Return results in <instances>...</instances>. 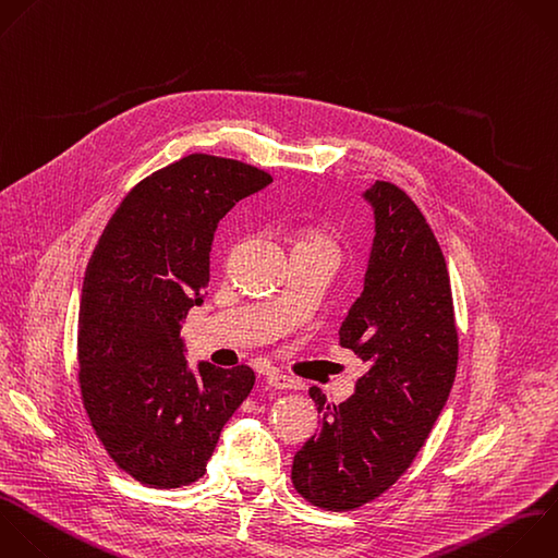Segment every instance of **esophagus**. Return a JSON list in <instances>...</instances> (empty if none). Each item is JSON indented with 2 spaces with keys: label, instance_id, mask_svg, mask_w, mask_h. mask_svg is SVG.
<instances>
[{
  "label": "esophagus",
  "instance_id": "1",
  "mask_svg": "<svg viewBox=\"0 0 558 558\" xmlns=\"http://www.w3.org/2000/svg\"><path fill=\"white\" fill-rule=\"evenodd\" d=\"M266 381L272 386V388H279V390H292V388H299V381L279 373V371H270Z\"/></svg>",
  "mask_w": 558,
  "mask_h": 558
}]
</instances>
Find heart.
<instances>
[{"mask_svg":"<svg viewBox=\"0 0 558 558\" xmlns=\"http://www.w3.org/2000/svg\"><path fill=\"white\" fill-rule=\"evenodd\" d=\"M329 246V248H336V244H333V240L327 235V233H323V231H310L307 235H303L299 242H296V246Z\"/></svg>","mask_w":558,"mask_h":558,"instance_id":"1","label":"heart"}]
</instances>
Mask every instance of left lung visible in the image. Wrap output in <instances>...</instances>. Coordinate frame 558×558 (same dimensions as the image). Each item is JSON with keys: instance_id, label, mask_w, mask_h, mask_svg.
Segmentation results:
<instances>
[{"instance_id": "8db88e82", "label": "left lung", "mask_w": 558, "mask_h": 558, "mask_svg": "<svg viewBox=\"0 0 558 558\" xmlns=\"http://www.w3.org/2000/svg\"><path fill=\"white\" fill-rule=\"evenodd\" d=\"M375 240L364 290L340 344L368 364L355 392L331 403L310 388L320 432L294 456L292 484L314 506L355 510L388 490L432 432L456 377L449 272L425 216L395 183L375 181Z\"/></svg>"}]
</instances>
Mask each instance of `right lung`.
Masks as SVG:
<instances>
[{
    "mask_svg": "<svg viewBox=\"0 0 558 558\" xmlns=\"http://www.w3.org/2000/svg\"><path fill=\"white\" fill-rule=\"evenodd\" d=\"M268 183L255 166L187 155L126 194L92 255L78 318L83 405L116 464L146 486L201 480L255 386L246 364L201 362L192 373L179 336L203 303L218 222Z\"/></svg>",
    "mask_w": 558,
    "mask_h": 558,
    "instance_id": "right-lung-1",
    "label": "right lung"
}]
</instances>
